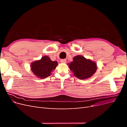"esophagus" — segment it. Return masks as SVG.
<instances>
[{
  "mask_svg": "<svg viewBox=\"0 0 127 127\" xmlns=\"http://www.w3.org/2000/svg\"><path fill=\"white\" fill-rule=\"evenodd\" d=\"M66 61H67V60H66V59H61V60H60V62H61V63H63V64H64V63H66Z\"/></svg>",
  "mask_w": 127,
  "mask_h": 127,
  "instance_id": "esophagus-1",
  "label": "esophagus"
}]
</instances>
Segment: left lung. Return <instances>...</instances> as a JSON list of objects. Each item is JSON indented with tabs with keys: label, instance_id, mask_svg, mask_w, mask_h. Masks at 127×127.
Instances as JSON below:
<instances>
[{
	"label": "left lung",
	"instance_id": "obj_1",
	"mask_svg": "<svg viewBox=\"0 0 127 127\" xmlns=\"http://www.w3.org/2000/svg\"><path fill=\"white\" fill-rule=\"evenodd\" d=\"M68 64L74 75L80 79L91 77L97 70L96 64L80 55L73 58V61Z\"/></svg>",
	"mask_w": 127,
	"mask_h": 127
}]
</instances>
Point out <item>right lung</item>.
Returning a JSON list of instances; mask_svg holds the SVG:
<instances>
[{
  "mask_svg": "<svg viewBox=\"0 0 127 127\" xmlns=\"http://www.w3.org/2000/svg\"><path fill=\"white\" fill-rule=\"evenodd\" d=\"M57 65V61H52L48 56H45L31 64V69L37 78L43 79L50 75Z\"/></svg>",
  "mask_w": 127,
  "mask_h": 127,
  "instance_id": "right-lung-1",
  "label": "right lung"
}]
</instances>
